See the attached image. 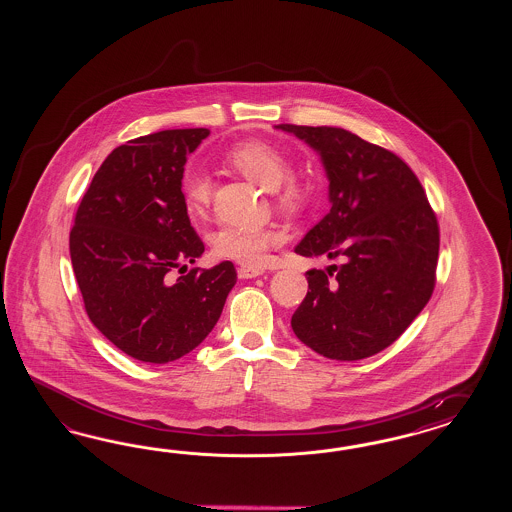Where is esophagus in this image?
<instances>
[{
  "instance_id": "obj_1",
  "label": "esophagus",
  "mask_w": 512,
  "mask_h": 512,
  "mask_svg": "<svg viewBox=\"0 0 512 512\" xmlns=\"http://www.w3.org/2000/svg\"><path fill=\"white\" fill-rule=\"evenodd\" d=\"M263 268H255V266H240L238 268V278L240 279H253L263 276Z\"/></svg>"
}]
</instances>
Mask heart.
I'll return each instance as SVG.
<instances>
[{"mask_svg":"<svg viewBox=\"0 0 512 512\" xmlns=\"http://www.w3.org/2000/svg\"><path fill=\"white\" fill-rule=\"evenodd\" d=\"M225 163L249 182L274 193L281 210L298 214L310 206L313 191L304 178L289 176L293 171L285 150L268 140L249 139L234 144L225 154ZM184 206L191 216H202L210 206L212 184L201 172L189 171L180 180ZM281 236L270 227H238L223 225L212 236V249L217 257L240 264H261L268 249L278 246Z\"/></svg>","mask_w":512,"mask_h":512,"instance_id":"b5f03b06","label":"heart"}]
</instances>
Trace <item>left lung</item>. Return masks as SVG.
<instances>
[{"label": "left lung", "instance_id": "8db88e82", "mask_svg": "<svg viewBox=\"0 0 512 512\" xmlns=\"http://www.w3.org/2000/svg\"><path fill=\"white\" fill-rule=\"evenodd\" d=\"M321 155L330 212L295 251L338 259L310 270L293 313L296 338L332 360L387 349L434 293L439 225L407 163L341 127L276 125Z\"/></svg>", "mask_w": 512, "mask_h": 512}]
</instances>
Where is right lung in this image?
Listing matches in <instances>:
<instances>
[{
	"instance_id": "1",
	"label": "right lung",
	"mask_w": 512,
	"mask_h": 512,
	"mask_svg": "<svg viewBox=\"0 0 512 512\" xmlns=\"http://www.w3.org/2000/svg\"><path fill=\"white\" fill-rule=\"evenodd\" d=\"M208 129H167L112 150L78 204L69 234L84 308L125 355L167 364L212 332L236 283L231 261L174 272L201 257L180 180ZM180 272V271H178Z\"/></svg>"
}]
</instances>
